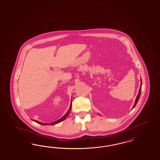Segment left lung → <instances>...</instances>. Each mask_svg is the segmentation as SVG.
<instances>
[{
	"label": "left lung",
	"instance_id": "1",
	"mask_svg": "<svg viewBox=\"0 0 160 160\" xmlns=\"http://www.w3.org/2000/svg\"><path fill=\"white\" fill-rule=\"evenodd\" d=\"M142 79H141V85H140V89H139V92H138V94L137 98H136V101H135V104H134V106H133V107H132V108H134V107H135V106H136L137 102H138V99H139V98H140V94H141V91H142Z\"/></svg>",
	"mask_w": 160,
	"mask_h": 160
}]
</instances>
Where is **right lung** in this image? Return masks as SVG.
Returning a JSON list of instances; mask_svg holds the SVG:
<instances>
[{
  "label": "right lung",
  "mask_w": 160,
  "mask_h": 160,
  "mask_svg": "<svg viewBox=\"0 0 160 160\" xmlns=\"http://www.w3.org/2000/svg\"><path fill=\"white\" fill-rule=\"evenodd\" d=\"M71 105H72V104H71V103L70 107H69V110L68 111V112H67L66 114H65L62 118H61V119H59V120H58V121H56V122H52V123H42V122L37 121H36V120H33V121H35V122H37V123H39V124H41V125H52L57 124V123H59V122L63 121V120H65V119H66V118L68 116V114H69V112H70V110H71Z\"/></svg>",
  "instance_id": "1"
}]
</instances>
